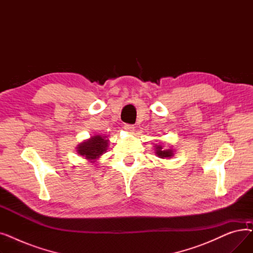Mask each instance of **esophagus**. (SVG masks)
<instances>
[{
	"mask_svg": "<svg viewBox=\"0 0 253 253\" xmlns=\"http://www.w3.org/2000/svg\"><path fill=\"white\" fill-rule=\"evenodd\" d=\"M124 129L129 132V133H133V132L135 131V127L133 125H130V124H125L124 125Z\"/></svg>",
	"mask_w": 253,
	"mask_h": 253,
	"instance_id": "1",
	"label": "esophagus"
}]
</instances>
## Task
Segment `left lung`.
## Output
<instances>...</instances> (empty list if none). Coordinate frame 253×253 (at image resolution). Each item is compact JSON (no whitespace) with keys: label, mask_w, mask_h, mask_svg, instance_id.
Listing matches in <instances>:
<instances>
[{"label":"left lung","mask_w":253,"mask_h":253,"mask_svg":"<svg viewBox=\"0 0 253 253\" xmlns=\"http://www.w3.org/2000/svg\"><path fill=\"white\" fill-rule=\"evenodd\" d=\"M155 154L157 155L158 158L160 159H170L171 157L174 156V150L172 148L169 149H164V145L162 144H155Z\"/></svg>","instance_id":"1"}]
</instances>
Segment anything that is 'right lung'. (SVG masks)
Listing matches in <instances>:
<instances>
[{
	"label": "right lung",
	"mask_w": 253,
	"mask_h": 253,
	"mask_svg": "<svg viewBox=\"0 0 253 253\" xmlns=\"http://www.w3.org/2000/svg\"><path fill=\"white\" fill-rule=\"evenodd\" d=\"M109 138L106 135H92L90 138L78 144L77 153L90 163H96L109 147Z\"/></svg>",
	"instance_id": "right-lung-1"
}]
</instances>
